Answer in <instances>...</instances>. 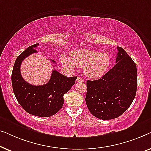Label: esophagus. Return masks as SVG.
I'll use <instances>...</instances> for the list:
<instances>
[{
	"label": "esophagus",
	"mask_w": 151,
	"mask_h": 151,
	"mask_svg": "<svg viewBox=\"0 0 151 151\" xmlns=\"http://www.w3.org/2000/svg\"><path fill=\"white\" fill-rule=\"evenodd\" d=\"M76 81L77 82H84L85 81V80H84L83 78H81V77H78V78H77V80H76Z\"/></svg>",
	"instance_id": "obj_1"
}]
</instances>
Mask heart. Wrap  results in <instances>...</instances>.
Segmentation results:
<instances>
[{"label":"heart","mask_w":151,"mask_h":151,"mask_svg":"<svg viewBox=\"0 0 151 151\" xmlns=\"http://www.w3.org/2000/svg\"><path fill=\"white\" fill-rule=\"evenodd\" d=\"M61 63L64 67L74 70L76 66L84 67L86 76L91 78H98L102 76L111 65V58L106 53L90 49H81L71 53V58L62 56Z\"/></svg>","instance_id":"obj_1"}]
</instances>
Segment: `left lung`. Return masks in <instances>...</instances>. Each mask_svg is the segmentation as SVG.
I'll return each instance as SVG.
<instances>
[{"instance_id": "obj_1", "label": "left lung", "mask_w": 151, "mask_h": 151, "mask_svg": "<svg viewBox=\"0 0 151 151\" xmlns=\"http://www.w3.org/2000/svg\"><path fill=\"white\" fill-rule=\"evenodd\" d=\"M116 65L102 78L86 81V104L97 118L112 119L129 109L135 97L137 72L127 53L117 47Z\"/></svg>"}]
</instances>
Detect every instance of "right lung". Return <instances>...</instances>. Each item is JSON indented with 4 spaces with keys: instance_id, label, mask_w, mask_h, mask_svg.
Wrapping results in <instances>:
<instances>
[{
    "instance_id": "1",
    "label": "right lung",
    "mask_w": 151,
    "mask_h": 151,
    "mask_svg": "<svg viewBox=\"0 0 151 151\" xmlns=\"http://www.w3.org/2000/svg\"><path fill=\"white\" fill-rule=\"evenodd\" d=\"M39 43L29 47L18 55L12 73L13 91L16 100L22 108L31 115L38 117L52 116L58 112L64 104L63 96L75 84L77 77H66L56 70H53L49 82L44 85L34 86L22 78L20 65L23 60L36 50ZM53 63L55 61L51 60Z\"/></svg>"
}]
</instances>
